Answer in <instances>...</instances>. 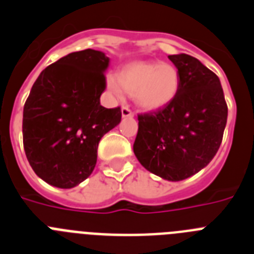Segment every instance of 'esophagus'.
I'll return each mask as SVG.
<instances>
[{
	"label": "esophagus",
	"instance_id": "34e87169",
	"mask_svg": "<svg viewBox=\"0 0 254 254\" xmlns=\"http://www.w3.org/2000/svg\"><path fill=\"white\" fill-rule=\"evenodd\" d=\"M122 117L123 118H132L133 117V112L129 109L127 105H123L122 107Z\"/></svg>",
	"mask_w": 254,
	"mask_h": 254
}]
</instances>
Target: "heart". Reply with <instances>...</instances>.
Returning a JSON list of instances; mask_svg holds the SVG:
<instances>
[{"label":"heart","mask_w":254,"mask_h":254,"mask_svg":"<svg viewBox=\"0 0 254 254\" xmlns=\"http://www.w3.org/2000/svg\"><path fill=\"white\" fill-rule=\"evenodd\" d=\"M107 81L108 90L120 96L123 90L132 94L134 103L143 111H158L176 98L181 85V75L169 62H132Z\"/></svg>","instance_id":"1"}]
</instances>
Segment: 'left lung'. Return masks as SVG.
Returning <instances> with one entry per match:
<instances>
[{
  "label": "left lung",
  "instance_id": "8db88e82",
  "mask_svg": "<svg viewBox=\"0 0 254 254\" xmlns=\"http://www.w3.org/2000/svg\"><path fill=\"white\" fill-rule=\"evenodd\" d=\"M181 75L176 98L156 112L138 114L133 152L145 169L183 181L210 163L223 141L228 118L224 91L211 69L192 56H168Z\"/></svg>",
  "mask_w": 254,
  "mask_h": 254
}]
</instances>
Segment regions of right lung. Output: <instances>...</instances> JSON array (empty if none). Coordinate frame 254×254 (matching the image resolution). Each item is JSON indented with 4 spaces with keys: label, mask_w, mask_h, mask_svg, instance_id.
Segmentation results:
<instances>
[{
    "label": "right lung",
    "mask_w": 254,
    "mask_h": 254,
    "mask_svg": "<svg viewBox=\"0 0 254 254\" xmlns=\"http://www.w3.org/2000/svg\"><path fill=\"white\" fill-rule=\"evenodd\" d=\"M109 58L100 51L73 52L40 72L22 114V142L39 178L72 188L93 173L98 145L120 125L121 108L100 105Z\"/></svg>",
    "instance_id": "right-lung-1"
}]
</instances>
